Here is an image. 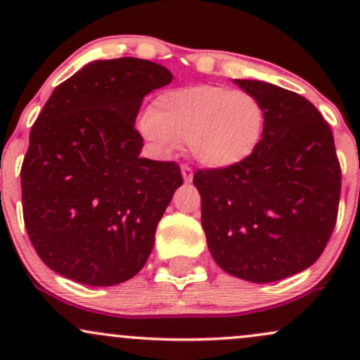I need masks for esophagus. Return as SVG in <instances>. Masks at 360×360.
I'll return each instance as SVG.
<instances>
[{
    "label": "esophagus",
    "instance_id": "esophagus-1",
    "mask_svg": "<svg viewBox=\"0 0 360 360\" xmlns=\"http://www.w3.org/2000/svg\"><path fill=\"white\" fill-rule=\"evenodd\" d=\"M181 174H183L184 183H191L193 181V169L189 166H181Z\"/></svg>",
    "mask_w": 360,
    "mask_h": 360
}]
</instances>
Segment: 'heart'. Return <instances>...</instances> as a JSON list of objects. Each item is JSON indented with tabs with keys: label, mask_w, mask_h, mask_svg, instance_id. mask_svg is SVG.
<instances>
[{
	"label": "heart",
	"mask_w": 360,
	"mask_h": 360,
	"mask_svg": "<svg viewBox=\"0 0 360 360\" xmlns=\"http://www.w3.org/2000/svg\"><path fill=\"white\" fill-rule=\"evenodd\" d=\"M139 128L159 154H172L186 140L201 166L226 169L242 164L259 147L264 110L245 91L188 86L159 94Z\"/></svg>",
	"instance_id": "b5f03b06"
}]
</instances>
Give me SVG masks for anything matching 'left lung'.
Segmentation results:
<instances>
[{
  "mask_svg": "<svg viewBox=\"0 0 360 360\" xmlns=\"http://www.w3.org/2000/svg\"><path fill=\"white\" fill-rule=\"evenodd\" d=\"M264 110L259 147L242 164L198 171L210 254L229 274L274 283L308 269L337 221L340 166L328 123L307 98L233 79Z\"/></svg>",
  "mask_w": 360,
  "mask_h": 360,
  "instance_id": "left-lung-1",
  "label": "left lung"
}]
</instances>
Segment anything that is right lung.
Instances as JSON below:
<instances>
[{
	"instance_id": "obj_1",
	"label": "right lung",
	"mask_w": 360,
	"mask_h": 360,
	"mask_svg": "<svg viewBox=\"0 0 360 360\" xmlns=\"http://www.w3.org/2000/svg\"><path fill=\"white\" fill-rule=\"evenodd\" d=\"M164 65L94 60L52 91L22 166L23 220L47 267L88 286H115L146 266L157 223L183 176L140 157L143 98L171 84Z\"/></svg>"
}]
</instances>
